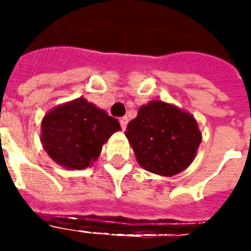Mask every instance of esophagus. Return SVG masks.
<instances>
[{
    "label": "esophagus",
    "mask_w": 251,
    "mask_h": 251,
    "mask_svg": "<svg viewBox=\"0 0 251 251\" xmlns=\"http://www.w3.org/2000/svg\"><path fill=\"white\" fill-rule=\"evenodd\" d=\"M127 122H129V120H127V117H122L120 120V124H121V127L125 130L126 129V126H127Z\"/></svg>",
    "instance_id": "obj_1"
}]
</instances>
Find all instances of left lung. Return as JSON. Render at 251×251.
<instances>
[{"mask_svg":"<svg viewBox=\"0 0 251 251\" xmlns=\"http://www.w3.org/2000/svg\"><path fill=\"white\" fill-rule=\"evenodd\" d=\"M125 136L137 163L148 172L167 177L188 168L201 142L194 115L158 99L142 104Z\"/></svg>","mask_w":251,"mask_h":251,"instance_id":"1","label":"left lung"}]
</instances>
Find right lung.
<instances>
[{
    "label": "right lung",
    "mask_w": 251,
    "mask_h": 251,
    "mask_svg": "<svg viewBox=\"0 0 251 251\" xmlns=\"http://www.w3.org/2000/svg\"><path fill=\"white\" fill-rule=\"evenodd\" d=\"M118 130V121L80 97L44 115L40 141L47 154L60 167L86 169L98 160L104 142Z\"/></svg>",
    "instance_id": "right-lung-1"
}]
</instances>
